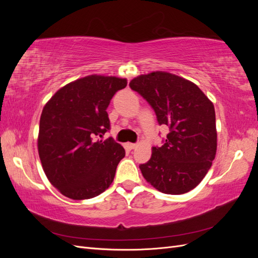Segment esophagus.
<instances>
[{
	"label": "esophagus",
	"instance_id": "obj_1",
	"mask_svg": "<svg viewBox=\"0 0 258 258\" xmlns=\"http://www.w3.org/2000/svg\"><path fill=\"white\" fill-rule=\"evenodd\" d=\"M127 146H128L129 150H134V148L137 147V143H128Z\"/></svg>",
	"mask_w": 258,
	"mask_h": 258
}]
</instances>
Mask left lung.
I'll use <instances>...</instances> for the list:
<instances>
[{"mask_svg": "<svg viewBox=\"0 0 258 258\" xmlns=\"http://www.w3.org/2000/svg\"><path fill=\"white\" fill-rule=\"evenodd\" d=\"M154 110L157 121L169 128L162 145L140 165L156 189L181 195L206 176L216 154L214 105L197 85L167 72L140 75L129 84Z\"/></svg>", "mask_w": 258, "mask_h": 258, "instance_id": "obj_1", "label": "left lung"}]
</instances>
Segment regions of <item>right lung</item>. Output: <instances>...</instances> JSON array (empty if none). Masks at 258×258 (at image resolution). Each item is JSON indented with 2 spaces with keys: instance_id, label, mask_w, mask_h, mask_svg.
Returning a JSON list of instances; mask_svg holds the SVG:
<instances>
[{
  "instance_id": "1",
  "label": "right lung",
  "mask_w": 258,
  "mask_h": 258,
  "mask_svg": "<svg viewBox=\"0 0 258 258\" xmlns=\"http://www.w3.org/2000/svg\"><path fill=\"white\" fill-rule=\"evenodd\" d=\"M127 80L91 75L66 85L43 108L38 155L51 185L74 200L99 196L112 184L124 157L123 147L108 138L107 107Z\"/></svg>"
}]
</instances>
